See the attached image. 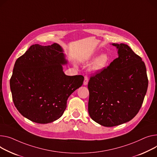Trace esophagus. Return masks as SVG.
Masks as SVG:
<instances>
[{"instance_id":"1","label":"esophagus","mask_w":157,"mask_h":157,"mask_svg":"<svg viewBox=\"0 0 157 157\" xmlns=\"http://www.w3.org/2000/svg\"><path fill=\"white\" fill-rule=\"evenodd\" d=\"M88 82V78L87 76H85V79H84V82H83V85H86Z\"/></svg>"}]
</instances>
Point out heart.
<instances>
[{
  "mask_svg": "<svg viewBox=\"0 0 157 157\" xmlns=\"http://www.w3.org/2000/svg\"><path fill=\"white\" fill-rule=\"evenodd\" d=\"M109 60V58L107 54H101L94 61L91 66V70L93 71H98L105 68Z\"/></svg>",
  "mask_w": 157,
  "mask_h": 157,
  "instance_id": "b5f03b06",
  "label": "heart"
}]
</instances>
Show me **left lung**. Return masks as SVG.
<instances>
[{
    "instance_id": "1",
    "label": "left lung",
    "mask_w": 157,
    "mask_h": 157,
    "mask_svg": "<svg viewBox=\"0 0 157 157\" xmlns=\"http://www.w3.org/2000/svg\"><path fill=\"white\" fill-rule=\"evenodd\" d=\"M119 57L91 76L88 112L105 127L129 122L138 113L147 93L148 80L142 59L126 44H112Z\"/></svg>"
}]
</instances>
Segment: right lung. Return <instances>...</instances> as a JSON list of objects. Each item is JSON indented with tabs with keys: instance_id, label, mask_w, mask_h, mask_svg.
<instances>
[{
	"instance_id": "add662e5",
	"label": "right lung",
	"mask_w": 157,
	"mask_h": 157,
	"mask_svg": "<svg viewBox=\"0 0 157 157\" xmlns=\"http://www.w3.org/2000/svg\"><path fill=\"white\" fill-rule=\"evenodd\" d=\"M67 60L57 44L31 45L16 61L10 88L14 105L23 116L38 124L59 119L69 97L82 86V75L67 76Z\"/></svg>"
}]
</instances>
